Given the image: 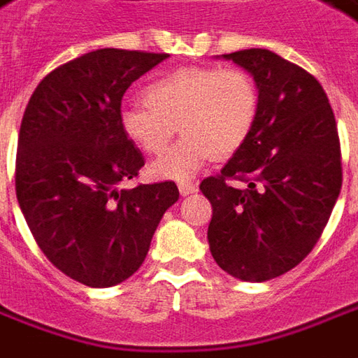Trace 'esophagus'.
Segmentation results:
<instances>
[{
  "label": "esophagus",
  "mask_w": 358,
  "mask_h": 358,
  "mask_svg": "<svg viewBox=\"0 0 358 358\" xmlns=\"http://www.w3.org/2000/svg\"><path fill=\"white\" fill-rule=\"evenodd\" d=\"M178 189L182 196H188V194H194V192H198V186L196 184H192V182H180Z\"/></svg>",
  "instance_id": "esophagus-1"
}]
</instances>
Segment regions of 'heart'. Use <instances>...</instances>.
Masks as SVG:
<instances>
[{
    "label": "heart",
    "instance_id": "1",
    "mask_svg": "<svg viewBox=\"0 0 358 358\" xmlns=\"http://www.w3.org/2000/svg\"><path fill=\"white\" fill-rule=\"evenodd\" d=\"M147 103L121 109L125 137L157 157L176 133L184 135L150 172L157 178L184 180L208 160L229 159L250 137L259 119V86L239 66L180 68L150 82Z\"/></svg>",
    "mask_w": 358,
    "mask_h": 358
}]
</instances>
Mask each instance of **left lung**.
<instances>
[{"mask_svg": "<svg viewBox=\"0 0 358 358\" xmlns=\"http://www.w3.org/2000/svg\"><path fill=\"white\" fill-rule=\"evenodd\" d=\"M223 58L250 72L261 106L247 143L199 184L213 210L210 250L239 280H272L312 252L339 198L337 123L322 84L298 64L266 48Z\"/></svg>", "mask_w": 358, "mask_h": 358, "instance_id": "8db88e82", "label": "left lung"}]
</instances>
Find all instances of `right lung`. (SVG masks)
<instances>
[{"instance_id": "right-lung-1", "label": "right lung", "mask_w": 358, "mask_h": 358, "mask_svg": "<svg viewBox=\"0 0 358 358\" xmlns=\"http://www.w3.org/2000/svg\"><path fill=\"white\" fill-rule=\"evenodd\" d=\"M166 57L123 48L82 55L48 72L23 113L17 201L46 259L92 288L137 272L180 196L172 180L119 188L145 166L121 129V99Z\"/></svg>"}]
</instances>
